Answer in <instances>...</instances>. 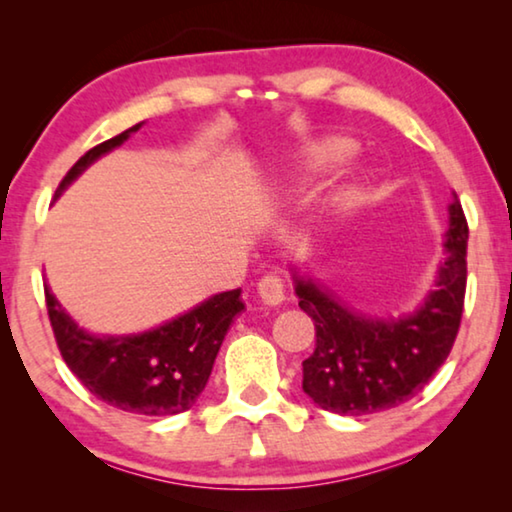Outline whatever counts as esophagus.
Wrapping results in <instances>:
<instances>
[{
  "label": "esophagus",
  "mask_w": 512,
  "mask_h": 512,
  "mask_svg": "<svg viewBox=\"0 0 512 512\" xmlns=\"http://www.w3.org/2000/svg\"><path fill=\"white\" fill-rule=\"evenodd\" d=\"M257 294L266 306H280L285 301V283L276 273H266L257 283Z\"/></svg>",
  "instance_id": "34e87169"
}]
</instances>
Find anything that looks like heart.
<instances>
[{"label":"heart","instance_id":"heart-1","mask_svg":"<svg viewBox=\"0 0 512 512\" xmlns=\"http://www.w3.org/2000/svg\"><path fill=\"white\" fill-rule=\"evenodd\" d=\"M350 153V143L345 139H338V136H331V139H325L320 143H315L304 153V160H301V176L311 178L315 174H322L345 160Z\"/></svg>","mask_w":512,"mask_h":512}]
</instances>
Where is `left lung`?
<instances>
[{
	"label": "left lung",
	"mask_w": 512,
	"mask_h": 512,
	"mask_svg": "<svg viewBox=\"0 0 512 512\" xmlns=\"http://www.w3.org/2000/svg\"><path fill=\"white\" fill-rule=\"evenodd\" d=\"M445 259L434 290L403 318L352 311L313 278L292 273L299 308L315 325L304 362V392L338 415H371L413 399L441 369L455 343L466 292V225L457 194L448 206Z\"/></svg>",
	"instance_id": "1"
}]
</instances>
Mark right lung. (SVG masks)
I'll use <instances>...</instances> for the list:
<instances>
[{"label":"right lung","mask_w":512,"mask_h":512,"mask_svg":"<svg viewBox=\"0 0 512 512\" xmlns=\"http://www.w3.org/2000/svg\"><path fill=\"white\" fill-rule=\"evenodd\" d=\"M139 127L141 122L88 150L62 178L55 197ZM43 290L57 348L71 373L97 399L136 415H176L192 408L204 392L229 325L246 308L241 290H229L143 334L97 336L71 320L48 285Z\"/></svg>","instance_id":"right-lung-1"}]
</instances>
